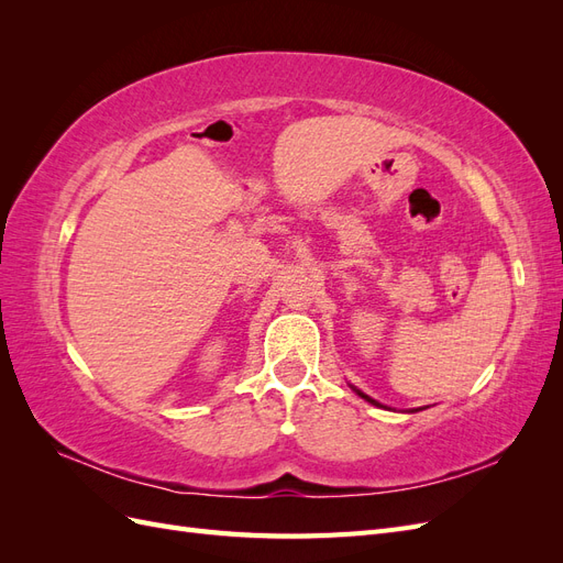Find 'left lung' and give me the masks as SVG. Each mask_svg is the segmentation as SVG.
I'll return each mask as SVG.
<instances>
[{
    "instance_id": "8db88e82",
    "label": "left lung",
    "mask_w": 563,
    "mask_h": 563,
    "mask_svg": "<svg viewBox=\"0 0 563 563\" xmlns=\"http://www.w3.org/2000/svg\"><path fill=\"white\" fill-rule=\"evenodd\" d=\"M354 391H356V395H360L362 399H366L368 404H373V406H378V408H387V411H397V408L395 406H387V404H383V401H378V399H373L371 395H366V391L364 389H360V387H356V385H352V383H347ZM430 406H434V404H424V406H413V408H401V413H418V411H424V408H430Z\"/></svg>"
}]
</instances>
